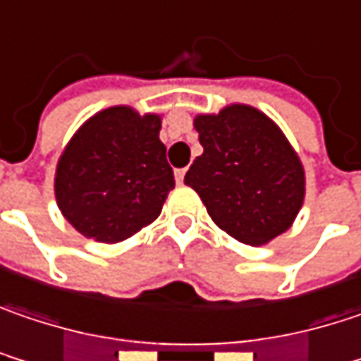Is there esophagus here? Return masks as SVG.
I'll list each match as a JSON object with an SVG mask.
<instances>
[{
    "label": "esophagus",
    "mask_w": 361,
    "mask_h": 361,
    "mask_svg": "<svg viewBox=\"0 0 361 361\" xmlns=\"http://www.w3.org/2000/svg\"><path fill=\"white\" fill-rule=\"evenodd\" d=\"M183 178H185V169H176V181L183 183Z\"/></svg>",
    "instance_id": "esophagus-1"
}]
</instances>
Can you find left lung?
<instances>
[{
    "mask_svg": "<svg viewBox=\"0 0 361 361\" xmlns=\"http://www.w3.org/2000/svg\"><path fill=\"white\" fill-rule=\"evenodd\" d=\"M204 153L185 173L210 219L245 245H264L294 223L305 169L282 130L251 106L194 120Z\"/></svg>",
    "mask_w": 361,
    "mask_h": 361,
    "instance_id": "obj_1",
    "label": "left lung"
}]
</instances>
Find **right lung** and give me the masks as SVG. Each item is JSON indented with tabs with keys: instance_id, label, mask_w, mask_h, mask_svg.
Here are the masks:
<instances>
[{
	"instance_id": "right-lung-1",
	"label": "right lung",
	"mask_w": 361,
	"mask_h": 361,
	"mask_svg": "<svg viewBox=\"0 0 361 361\" xmlns=\"http://www.w3.org/2000/svg\"><path fill=\"white\" fill-rule=\"evenodd\" d=\"M161 118L114 106L92 116L56 165L54 196L63 216L99 243H118L151 224L176 188Z\"/></svg>"
}]
</instances>
